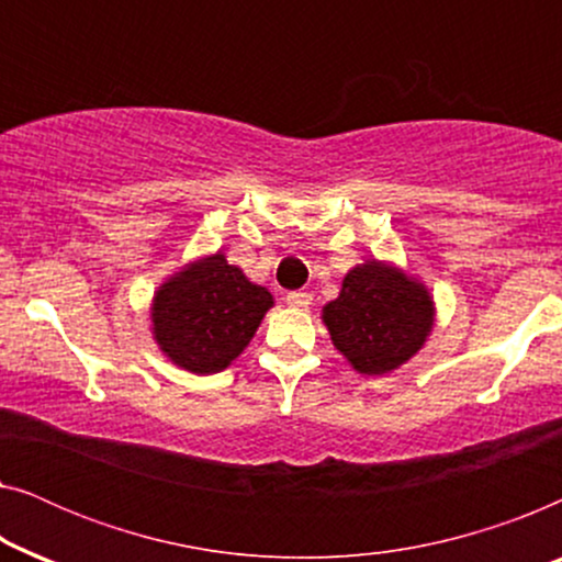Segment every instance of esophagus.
<instances>
[{
    "label": "esophagus",
    "instance_id": "1",
    "mask_svg": "<svg viewBox=\"0 0 562 562\" xmlns=\"http://www.w3.org/2000/svg\"><path fill=\"white\" fill-rule=\"evenodd\" d=\"M286 304L294 306V310H310L312 294H306V291H289Z\"/></svg>",
    "mask_w": 562,
    "mask_h": 562
}]
</instances>
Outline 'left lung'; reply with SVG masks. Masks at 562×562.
<instances>
[{
	"label": "left lung",
	"instance_id": "obj_1",
	"mask_svg": "<svg viewBox=\"0 0 562 562\" xmlns=\"http://www.w3.org/2000/svg\"><path fill=\"white\" fill-rule=\"evenodd\" d=\"M322 319L356 371L383 375L425 345L435 306L422 283L381 260H366L345 276L340 296L322 310Z\"/></svg>",
	"mask_w": 562,
	"mask_h": 562
}]
</instances>
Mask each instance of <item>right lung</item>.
<instances>
[{
  "instance_id": "add662e5",
  "label": "right lung",
  "mask_w": 562,
  "mask_h": 562,
  "mask_svg": "<svg viewBox=\"0 0 562 562\" xmlns=\"http://www.w3.org/2000/svg\"><path fill=\"white\" fill-rule=\"evenodd\" d=\"M271 306L273 296L217 252L183 268L156 291L153 335L183 371L220 373L248 348Z\"/></svg>"
}]
</instances>
